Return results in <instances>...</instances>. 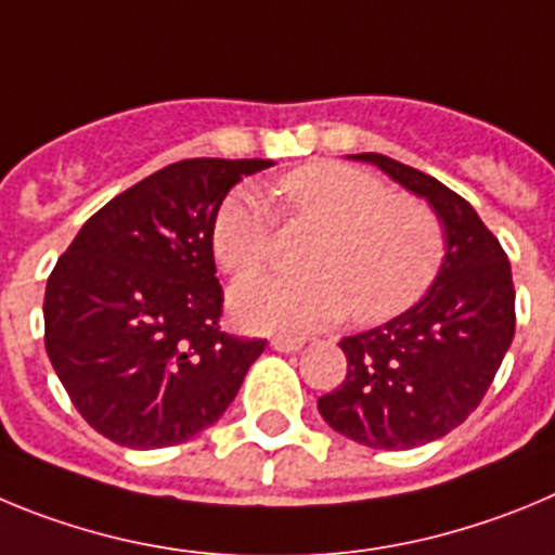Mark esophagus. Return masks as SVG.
<instances>
[{
  "label": "esophagus",
  "instance_id": "34e87169",
  "mask_svg": "<svg viewBox=\"0 0 555 555\" xmlns=\"http://www.w3.org/2000/svg\"><path fill=\"white\" fill-rule=\"evenodd\" d=\"M271 346L276 348V351L289 353V351H298V348L304 346V339L301 337H284V334H279V337L271 339Z\"/></svg>",
  "mask_w": 555,
  "mask_h": 555
}]
</instances>
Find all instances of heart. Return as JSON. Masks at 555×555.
<instances>
[{"label":"heart","mask_w":555,"mask_h":555,"mask_svg":"<svg viewBox=\"0 0 555 555\" xmlns=\"http://www.w3.org/2000/svg\"><path fill=\"white\" fill-rule=\"evenodd\" d=\"M276 216L318 227L307 273H251L232 287L237 321L259 332L304 334L351 318L387 323L426 296L446 262V223L421 196L389 193L367 171L309 163L273 184ZM276 218L251 191L229 193L212 218V254L229 273L271 257Z\"/></svg>","instance_id":"b5f03b06"}]
</instances>
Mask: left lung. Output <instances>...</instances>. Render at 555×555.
<instances>
[{"instance_id": "left-lung-1", "label": "left lung", "mask_w": 555, "mask_h": 555, "mask_svg": "<svg viewBox=\"0 0 555 555\" xmlns=\"http://www.w3.org/2000/svg\"><path fill=\"white\" fill-rule=\"evenodd\" d=\"M353 159L426 196L446 223L448 254L421 304L339 343L346 378L318 398V409L359 446L406 451L446 437L487 396L517 326L512 266L495 234L451 188L384 154Z\"/></svg>"}]
</instances>
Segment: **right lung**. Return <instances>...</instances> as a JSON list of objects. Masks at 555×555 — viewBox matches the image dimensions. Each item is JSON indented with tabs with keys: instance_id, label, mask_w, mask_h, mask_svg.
<instances>
[{
	"instance_id": "right-lung-1",
	"label": "right lung",
	"mask_w": 555,
	"mask_h": 555,
	"mask_svg": "<svg viewBox=\"0 0 555 555\" xmlns=\"http://www.w3.org/2000/svg\"><path fill=\"white\" fill-rule=\"evenodd\" d=\"M271 159H179L93 212L49 273L47 353L88 426L168 448L227 412L268 339L221 328L212 218Z\"/></svg>"
}]
</instances>
